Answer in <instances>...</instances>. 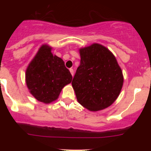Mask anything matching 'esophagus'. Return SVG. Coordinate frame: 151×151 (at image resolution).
Masks as SVG:
<instances>
[{
	"instance_id": "obj_1",
	"label": "esophagus",
	"mask_w": 151,
	"mask_h": 151,
	"mask_svg": "<svg viewBox=\"0 0 151 151\" xmlns=\"http://www.w3.org/2000/svg\"><path fill=\"white\" fill-rule=\"evenodd\" d=\"M69 71H70V72H71V75H72V77H73V76H74V69H73V68H70Z\"/></svg>"
}]
</instances>
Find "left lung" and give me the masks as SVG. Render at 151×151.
<instances>
[{
	"mask_svg": "<svg viewBox=\"0 0 151 151\" xmlns=\"http://www.w3.org/2000/svg\"><path fill=\"white\" fill-rule=\"evenodd\" d=\"M80 66L72 80L78 102L91 112H97L115 102L123 85L121 68L112 52L93 43L79 49Z\"/></svg>",
	"mask_w": 151,
	"mask_h": 151,
	"instance_id": "obj_1",
	"label": "left lung"
}]
</instances>
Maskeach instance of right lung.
Returning a JSON list of instances; mask_svg holds the SVG:
<instances>
[{"instance_id":"add662e5","label":"right lung","mask_w":151,"mask_h":151,"mask_svg":"<svg viewBox=\"0 0 151 151\" xmlns=\"http://www.w3.org/2000/svg\"><path fill=\"white\" fill-rule=\"evenodd\" d=\"M52 47L42 45L25 71V83L30 93L39 101H56L62 89L71 83L72 76L64 61L51 52Z\"/></svg>"}]
</instances>
